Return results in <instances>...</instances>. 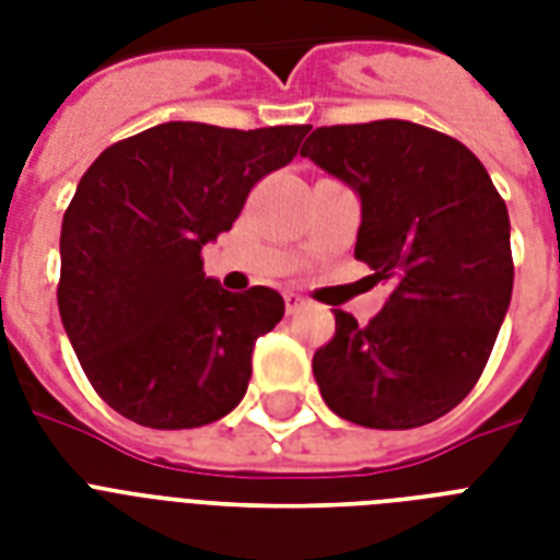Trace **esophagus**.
<instances>
[{"label":"esophagus","mask_w":560,"mask_h":560,"mask_svg":"<svg viewBox=\"0 0 560 560\" xmlns=\"http://www.w3.org/2000/svg\"><path fill=\"white\" fill-rule=\"evenodd\" d=\"M284 305H288V314H296L299 307L305 305V299L299 296V293H288V296H284Z\"/></svg>","instance_id":"34e87169"}]
</instances>
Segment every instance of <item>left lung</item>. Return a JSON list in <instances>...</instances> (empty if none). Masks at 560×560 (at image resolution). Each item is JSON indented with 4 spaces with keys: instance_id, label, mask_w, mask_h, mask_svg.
Masks as SVG:
<instances>
[{
    "instance_id": "8db88e82",
    "label": "left lung",
    "mask_w": 560,
    "mask_h": 560,
    "mask_svg": "<svg viewBox=\"0 0 560 560\" xmlns=\"http://www.w3.org/2000/svg\"><path fill=\"white\" fill-rule=\"evenodd\" d=\"M299 153L358 194L354 258L392 288L369 325L334 311L325 404L372 430L430 424L474 389L512 302L503 197L465 144L398 118L316 127Z\"/></svg>"
}]
</instances>
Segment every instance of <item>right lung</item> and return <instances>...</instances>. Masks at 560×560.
Instances as JSON below:
<instances>
[{
	"label": "right lung",
	"mask_w": 560,
	"mask_h": 560,
	"mask_svg": "<svg viewBox=\"0 0 560 560\" xmlns=\"http://www.w3.org/2000/svg\"><path fill=\"white\" fill-rule=\"evenodd\" d=\"M307 125L229 130L165 121L101 153L60 229L57 307L101 398L153 430L218 421L241 404L253 346L284 316L279 290L229 293L202 246L249 188L299 153Z\"/></svg>",
	"instance_id": "add662e5"
}]
</instances>
